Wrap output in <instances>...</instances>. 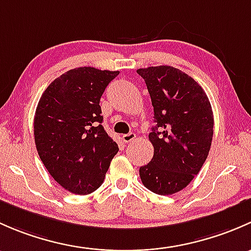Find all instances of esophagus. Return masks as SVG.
<instances>
[{
    "instance_id": "1",
    "label": "esophagus",
    "mask_w": 251,
    "mask_h": 251,
    "mask_svg": "<svg viewBox=\"0 0 251 251\" xmlns=\"http://www.w3.org/2000/svg\"><path fill=\"white\" fill-rule=\"evenodd\" d=\"M123 141L125 143H130V141H133L134 139H135V134L134 133H129V134H125V135L122 136Z\"/></svg>"
}]
</instances>
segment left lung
Segmentation results:
<instances>
[{
  "label": "left lung",
  "instance_id": "1",
  "mask_svg": "<svg viewBox=\"0 0 251 251\" xmlns=\"http://www.w3.org/2000/svg\"><path fill=\"white\" fill-rule=\"evenodd\" d=\"M136 72L145 79L156 122L149 135L153 157L139 173L145 187L169 196L203 167L213 140V110L203 88L181 70L161 65Z\"/></svg>",
  "mask_w": 251,
  "mask_h": 251
}]
</instances>
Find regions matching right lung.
I'll return each mask as SVG.
<instances>
[{
	"mask_svg": "<svg viewBox=\"0 0 251 251\" xmlns=\"http://www.w3.org/2000/svg\"><path fill=\"white\" fill-rule=\"evenodd\" d=\"M120 71L77 68L43 92L33 120L38 156L54 180L75 195L104 182L118 145L105 131L100 98Z\"/></svg>",
	"mask_w": 251,
	"mask_h": 251,
	"instance_id": "add662e5",
	"label": "right lung"
}]
</instances>
